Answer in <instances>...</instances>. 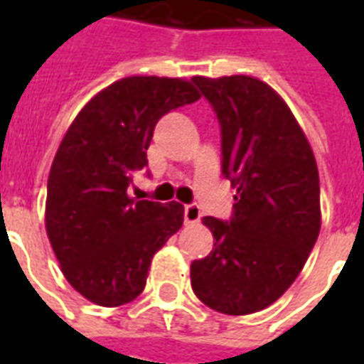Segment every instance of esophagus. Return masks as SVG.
Masks as SVG:
<instances>
[{"mask_svg":"<svg viewBox=\"0 0 364 364\" xmlns=\"http://www.w3.org/2000/svg\"><path fill=\"white\" fill-rule=\"evenodd\" d=\"M185 222L187 224H195V222L200 220V206L195 205V203H191V205H185Z\"/></svg>","mask_w":364,"mask_h":364,"instance_id":"esophagus-1","label":"esophagus"}]
</instances>
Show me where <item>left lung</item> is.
Returning a JSON list of instances; mask_svg holds the SVG:
<instances>
[{"mask_svg": "<svg viewBox=\"0 0 364 364\" xmlns=\"http://www.w3.org/2000/svg\"><path fill=\"white\" fill-rule=\"evenodd\" d=\"M193 83L220 124L222 175L237 189L230 220L205 216L213 252L191 263V284L216 312L245 316L284 294L320 234V177L287 103L250 75Z\"/></svg>", "mask_w": 364, "mask_h": 364, "instance_id": "1", "label": "left lung"}]
</instances>
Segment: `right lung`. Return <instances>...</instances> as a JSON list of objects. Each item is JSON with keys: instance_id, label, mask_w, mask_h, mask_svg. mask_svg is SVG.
I'll use <instances>...</instances> for the list:
<instances>
[{"instance_id": "right-lung-1", "label": "right lung", "mask_w": 364, "mask_h": 364, "mask_svg": "<svg viewBox=\"0 0 364 364\" xmlns=\"http://www.w3.org/2000/svg\"><path fill=\"white\" fill-rule=\"evenodd\" d=\"M193 82L132 75L97 93L75 117L52 161L46 234L68 282L99 306L132 302L151 257L183 224V205L128 197L148 166L158 120L198 101Z\"/></svg>"}]
</instances>
